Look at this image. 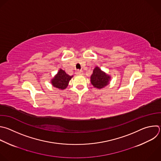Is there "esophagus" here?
Masks as SVG:
<instances>
[{"instance_id": "34e87169", "label": "esophagus", "mask_w": 161, "mask_h": 161, "mask_svg": "<svg viewBox=\"0 0 161 161\" xmlns=\"http://www.w3.org/2000/svg\"><path fill=\"white\" fill-rule=\"evenodd\" d=\"M76 74L77 75H82L83 74V72L82 70H78L76 71Z\"/></svg>"}]
</instances>
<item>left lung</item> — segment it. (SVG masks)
<instances>
[{"label":"left lung","instance_id":"left-lung-1","mask_svg":"<svg viewBox=\"0 0 161 161\" xmlns=\"http://www.w3.org/2000/svg\"><path fill=\"white\" fill-rule=\"evenodd\" d=\"M111 77L102 71L98 66L95 67L93 71V74L90 77V81L92 85L98 89L102 88L109 83Z\"/></svg>","mask_w":161,"mask_h":161}]
</instances>
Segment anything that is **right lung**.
Wrapping results in <instances>:
<instances>
[{
  "label": "right lung",
  "instance_id": "add662e5",
  "mask_svg": "<svg viewBox=\"0 0 161 161\" xmlns=\"http://www.w3.org/2000/svg\"><path fill=\"white\" fill-rule=\"evenodd\" d=\"M73 76L68 75L64 70L60 69L54 78L52 79L51 83L57 88L64 90L68 86L69 81Z\"/></svg>",
  "mask_w": 161,
  "mask_h": 161
}]
</instances>
